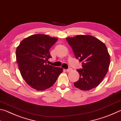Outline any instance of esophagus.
<instances>
[{
	"instance_id": "34e87169",
	"label": "esophagus",
	"mask_w": 121,
	"mask_h": 121,
	"mask_svg": "<svg viewBox=\"0 0 121 121\" xmlns=\"http://www.w3.org/2000/svg\"><path fill=\"white\" fill-rule=\"evenodd\" d=\"M70 70H71V68H70V67H69V68L66 69V71L67 72H69V71H70Z\"/></svg>"
}]
</instances>
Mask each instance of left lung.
Returning <instances> with one entry per match:
<instances>
[{
	"instance_id": "8db88e82",
	"label": "left lung",
	"mask_w": 121,
	"mask_h": 121,
	"mask_svg": "<svg viewBox=\"0 0 121 121\" xmlns=\"http://www.w3.org/2000/svg\"><path fill=\"white\" fill-rule=\"evenodd\" d=\"M75 56L82 62V68L77 69L79 80L76 87L88 91L100 84L107 73L110 65V56L104 43L90 35H77L66 38Z\"/></svg>"
}]
</instances>
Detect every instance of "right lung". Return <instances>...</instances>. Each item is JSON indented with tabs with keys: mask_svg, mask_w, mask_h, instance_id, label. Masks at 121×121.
I'll return each instance as SVG.
<instances>
[{
	"mask_svg": "<svg viewBox=\"0 0 121 121\" xmlns=\"http://www.w3.org/2000/svg\"><path fill=\"white\" fill-rule=\"evenodd\" d=\"M57 40L46 35L36 34L24 39L16 48V62L22 77L37 91L51 87L63 71L48 64L52 58L49 51Z\"/></svg>",
	"mask_w": 121,
	"mask_h": 121,
	"instance_id": "add662e5",
	"label": "right lung"
}]
</instances>
